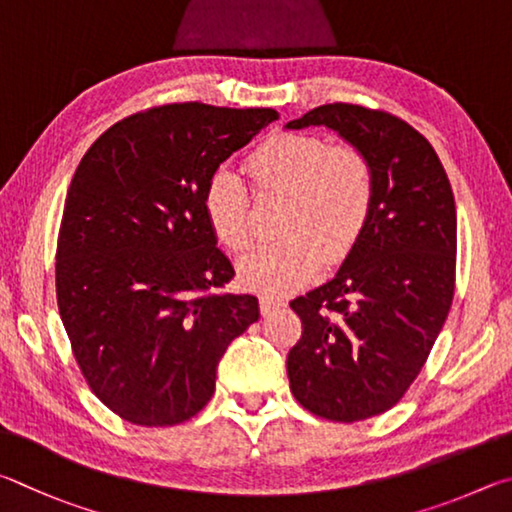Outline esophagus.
<instances>
[{
	"instance_id": "esophagus-1",
	"label": "esophagus",
	"mask_w": 512,
	"mask_h": 512,
	"mask_svg": "<svg viewBox=\"0 0 512 512\" xmlns=\"http://www.w3.org/2000/svg\"><path fill=\"white\" fill-rule=\"evenodd\" d=\"M281 306H285V301L279 297H272V294H263L261 297V312L263 315H270V312L279 310Z\"/></svg>"
}]
</instances>
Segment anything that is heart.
<instances>
[{
    "label": "heart",
    "instance_id": "b5f03b06",
    "mask_svg": "<svg viewBox=\"0 0 512 512\" xmlns=\"http://www.w3.org/2000/svg\"><path fill=\"white\" fill-rule=\"evenodd\" d=\"M261 193L288 195L283 240L240 258L245 288L265 294L297 290L317 276L321 261L339 263L369 227L375 206V170L355 146H333L317 134L281 132L247 159ZM202 211L215 238L233 251L249 245V191L229 166H218L202 191Z\"/></svg>",
    "mask_w": 512,
    "mask_h": 512
}]
</instances>
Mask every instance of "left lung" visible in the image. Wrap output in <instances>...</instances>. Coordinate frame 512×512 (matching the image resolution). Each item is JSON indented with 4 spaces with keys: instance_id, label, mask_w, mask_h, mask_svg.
<instances>
[{
    "instance_id": "obj_1",
    "label": "left lung",
    "mask_w": 512,
    "mask_h": 512,
    "mask_svg": "<svg viewBox=\"0 0 512 512\" xmlns=\"http://www.w3.org/2000/svg\"><path fill=\"white\" fill-rule=\"evenodd\" d=\"M310 125L371 159L375 206L335 279L290 301L303 333L288 378L312 414L355 423L405 396L441 333L454 297L456 206L432 143L398 116L330 103L285 128Z\"/></svg>"
}]
</instances>
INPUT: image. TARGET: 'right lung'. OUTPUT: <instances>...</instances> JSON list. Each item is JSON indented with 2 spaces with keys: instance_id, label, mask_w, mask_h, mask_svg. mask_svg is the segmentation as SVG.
<instances>
[{
  "instance_id": "add662e5",
  "label": "right lung",
  "mask_w": 512,
  "mask_h": 512,
  "mask_svg": "<svg viewBox=\"0 0 512 512\" xmlns=\"http://www.w3.org/2000/svg\"><path fill=\"white\" fill-rule=\"evenodd\" d=\"M279 119L270 107L170 103L114 123L71 179L56 249L62 326L89 389L141 427L193 418L227 346L258 321L202 211L224 159Z\"/></svg>"
}]
</instances>
